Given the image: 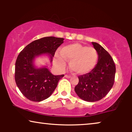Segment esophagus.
<instances>
[{
  "label": "esophagus",
  "mask_w": 132,
  "mask_h": 132,
  "mask_svg": "<svg viewBox=\"0 0 132 132\" xmlns=\"http://www.w3.org/2000/svg\"><path fill=\"white\" fill-rule=\"evenodd\" d=\"M64 77H66V78H68V79H69V78H70V77H71V76H68V75H65Z\"/></svg>",
  "instance_id": "34e87169"
}]
</instances>
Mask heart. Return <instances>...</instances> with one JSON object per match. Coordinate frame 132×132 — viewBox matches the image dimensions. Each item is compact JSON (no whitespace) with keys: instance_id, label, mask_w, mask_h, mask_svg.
Here are the masks:
<instances>
[{"instance_id":"heart-1","label":"heart","mask_w":132,"mask_h":132,"mask_svg":"<svg viewBox=\"0 0 132 132\" xmlns=\"http://www.w3.org/2000/svg\"><path fill=\"white\" fill-rule=\"evenodd\" d=\"M98 60V53L93 47H87L79 43H73L63 47L60 54L55 56V63L62 69L66 61H70L69 67L79 75H86L95 67Z\"/></svg>"}]
</instances>
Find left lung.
I'll use <instances>...</instances> for the list:
<instances>
[{"label":"left lung","mask_w":132,"mask_h":132,"mask_svg":"<svg viewBox=\"0 0 132 132\" xmlns=\"http://www.w3.org/2000/svg\"><path fill=\"white\" fill-rule=\"evenodd\" d=\"M92 43L98 53V62L89 73L79 76V83L75 88L79 97L89 102H97L108 94L114 84L116 72L109 53L98 43Z\"/></svg>","instance_id":"obj_1"}]
</instances>
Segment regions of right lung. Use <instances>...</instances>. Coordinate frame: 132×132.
Segmentation results:
<instances>
[{
	"instance_id": "1",
	"label": "right lung",
	"mask_w": 132,
	"mask_h": 132,
	"mask_svg": "<svg viewBox=\"0 0 132 132\" xmlns=\"http://www.w3.org/2000/svg\"><path fill=\"white\" fill-rule=\"evenodd\" d=\"M64 38L44 37L34 41L25 47L18 56L15 67V80L24 97L32 102H41L48 98L64 76L53 75L47 66L37 67L35 60L47 55L50 62L56 50L64 43Z\"/></svg>"
}]
</instances>
